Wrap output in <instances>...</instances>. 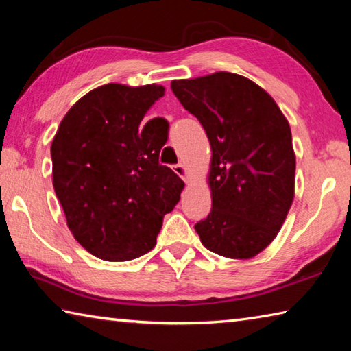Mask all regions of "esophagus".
I'll return each mask as SVG.
<instances>
[{
    "mask_svg": "<svg viewBox=\"0 0 351 351\" xmlns=\"http://www.w3.org/2000/svg\"><path fill=\"white\" fill-rule=\"evenodd\" d=\"M173 171L175 173L181 178V180H184L186 182H189L190 181V176H189V171H187V169H186V165H182V164H176V165H173Z\"/></svg>",
    "mask_w": 351,
    "mask_h": 351,
    "instance_id": "34e87169",
    "label": "esophagus"
}]
</instances>
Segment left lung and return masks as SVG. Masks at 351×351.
Instances as JSON below:
<instances>
[{
  "label": "left lung",
  "instance_id": "1",
  "mask_svg": "<svg viewBox=\"0 0 351 351\" xmlns=\"http://www.w3.org/2000/svg\"><path fill=\"white\" fill-rule=\"evenodd\" d=\"M171 91L210 142L212 209L195 230L212 252L252 258L276 239L294 199L288 119L257 83L224 71L173 80Z\"/></svg>",
  "mask_w": 351,
  "mask_h": 351
}]
</instances>
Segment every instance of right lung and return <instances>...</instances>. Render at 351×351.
<instances>
[{
  "label": "right lung",
  "instance_id": "right-lung-1",
  "mask_svg": "<svg viewBox=\"0 0 351 351\" xmlns=\"http://www.w3.org/2000/svg\"><path fill=\"white\" fill-rule=\"evenodd\" d=\"M162 85L108 83L85 94L62 119L51 144L52 184L68 228L88 252L127 261L152 251L184 182L159 164L167 122L147 111Z\"/></svg>",
  "mask_w": 351,
  "mask_h": 351
}]
</instances>
